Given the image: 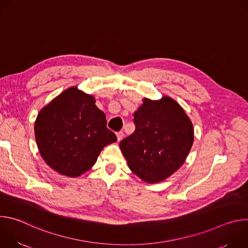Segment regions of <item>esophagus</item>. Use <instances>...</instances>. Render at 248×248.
<instances>
[{
    "mask_svg": "<svg viewBox=\"0 0 248 248\" xmlns=\"http://www.w3.org/2000/svg\"><path fill=\"white\" fill-rule=\"evenodd\" d=\"M124 132H123V131H119V132H117L118 141H121V140L124 138Z\"/></svg>",
    "mask_w": 248,
    "mask_h": 248,
    "instance_id": "esophagus-1",
    "label": "esophagus"
}]
</instances>
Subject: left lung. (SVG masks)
<instances>
[{
  "label": "left lung",
  "instance_id": "1",
  "mask_svg": "<svg viewBox=\"0 0 248 248\" xmlns=\"http://www.w3.org/2000/svg\"><path fill=\"white\" fill-rule=\"evenodd\" d=\"M134 132L120 142L129 169L155 184L185 163L193 143V126L181 106L170 97L145 98L133 114Z\"/></svg>",
  "mask_w": 248,
  "mask_h": 248
}]
</instances>
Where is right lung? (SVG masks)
I'll return each instance as SVG.
<instances>
[{
  "instance_id": "add662e5",
  "label": "right lung",
  "mask_w": 248,
  "mask_h": 248,
  "mask_svg": "<svg viewBox=\"0 0 248 248\" xmlns=\"http://www.w3.org/2000/svg\"><path fill=\"white\" fill-rule=\"evenodd\" d=\"M34 131L47 165L70 178L90 170L103 148L117 141L94 97L78 87L66 89L39 112Z\"/></svg>"
}]
</instances>
